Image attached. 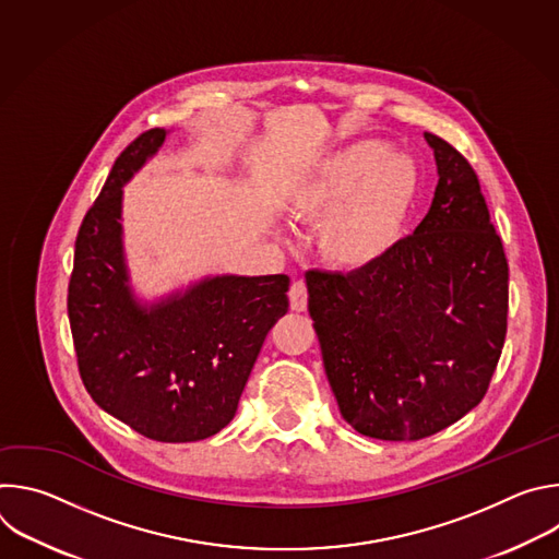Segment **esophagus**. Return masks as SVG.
<instances>
[{
  "mask_svg": "<svg viewBox=\"0 0 559 559\" xmlns=\"http://www.w3.org/2000/svg\"><path fill=\"white\" fill-rule=\"evenodd\" d=\"M289 305L294 311H305L307 309V285L305 281H296L289 289Z\"/></svg>",
  "mask_w": 559,
  "mask_h": 559,
  "instance_id": "esophagus-1",
  "label": "esophagus"
}]
</instances>
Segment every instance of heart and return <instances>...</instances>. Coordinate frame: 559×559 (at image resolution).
<instances>
[{
	"mask_svg": "<svg viewBox=\"0 0 559 559\" xmlns=\"http://www.w3.org/2000/svg\"><path fill=\"white\" fill-rule=\"evenodd\" d=\"M420 194V173L382 139H360L318 162L289 190L300 221H321L330 263L362 270L382 261L407 229Z\"/></svg>",
	"mask_w": 559,
	"mask_h": 559,
	"instance_id": "obj_1",
	"label": "heart"
}]
</instances>
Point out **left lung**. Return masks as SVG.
<instances>
[{
	"mask_svg": "<svg viewBox=\"0 0 559 559\" xmlns=\"http://www.w3.org/2000/svg\"><path fill=\"white\" fill-rule=\"evenodd\" d=\"M431 207L382 261L309 272L307 309L343 418L376 440H420L483 401L509 311V263L475 170L425 132Z\"/></svg>",
	"mask_w": 559,
	"mask_h": 559,
	"instance_id": "obj_1",
	"label": "left lung"
}]
</instances>
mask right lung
I'll return each instance as SVG.
<instances>
[{"instance_id": "add662e5", "label": "right lung", "mask_w": 559, "mask_h": 559, "mask_svg": "<svg viewBox=\"0 0 559 559\" xmlns=\"http://www.w3.org/2000/svg\"><path fill=\"white\" fill-rule=\"evenodd\" d=\"M139 134L115 162L74 243L68 318L93 401L156 442H197L236 414L267 332L287 313L289 278L207 276L141 305L123 257V186L166 141Z\"/></svg>"}]
</instances>
